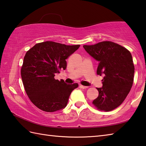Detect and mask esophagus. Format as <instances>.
I'll use <instances>...</instances> for the list:
<instances>
[{"mask_svg": "<svg viewBox=\"0 0 146 146\" xmlns=\"http://www.w3.org/2000/svg\"><path fill=\"white\" fill-rule=\"evenodd\" d=\"M80 87V88H82V89H87V87H87V86H82V85H80V86H79Z\"/></svg>", "mask_w": 146, "mask_h": 146, "instance_id": "esophagus-1", "label": "esophagus"}]
</instances>
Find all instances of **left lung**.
Returning <instances> with one entry per match:
<instances>
[{
    "instance_id": "8db88e82",
    "label": "left lung",
    "mask_w": 146,
    "mask_h": 146,
    "mask_svg": "<svg viewBox=\"0 0 146 146\" xmlns=\"http://www.w3.org/2000/svg\"><path fill=\"white\" fill-rule=\"evenodd\" d=\"M83 47L99 62L98 75H105L103 87L96 88L99 95L92 104L101 111L114 110L126 99L133 83L135 67L131 53L112 41H102Z\"/></svg>"
}]
</instances>
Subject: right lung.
Here are the masks:
<instances>
[{"instance_id":"add662e5","label":"right lung","mask_w":146,"mask_h":146,"mask_svg":"<svg viewBox=\"0 0 146 146\" xmlns=\"http://www.w3.org/2000/svg\"><path fill=\"white\" fill-rule=\"evenodd\" d=\"M80 47L54 41L36 44L26 52L21 68L23 86L29 98L39 109L53 112L64 108L78 84H67L54 78L66 68V59Z\"/></svg>"}]
</instances>
